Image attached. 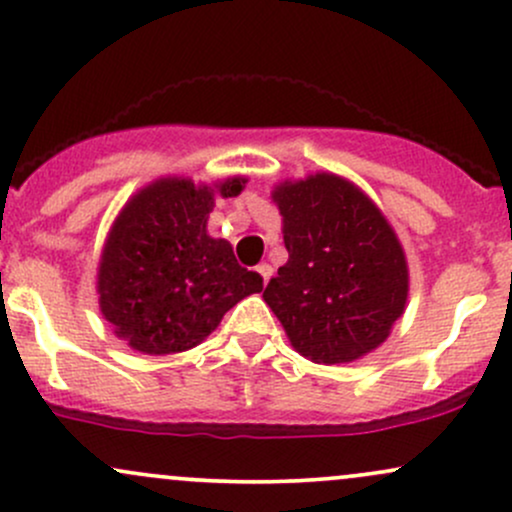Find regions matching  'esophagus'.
Segmentation results:
<instances>
[{
    "instance_id": "34e87169",
    "label": "esophagus",
    "mask_w": 512,
    "mask_h": 512,
    "mask_svg": "<svg viewBox=\"0 0 512 512\" xmlns=\"http://www.w3.org/2000/svg\"><path fill=\"white\" fill-rule=\"evenodd\" d=\"M257 272H260V276H262V281H264V284H267V281H269V279H272V272H274V269H272V264L262 262V264H260V267H257Z\"/></svg>"
}]
</instances>
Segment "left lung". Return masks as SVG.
Listing matches in <instances>:
<instances>
[{"label":"left lung","instance_id":"8db88e82","mask_svg":"<svg viewBox=\"0 0 512 512\" xmlns=\"http://www.w3.org/2000/svg\"><path fill=\"white\" fill-rule=\"evenodd\" d=\"M272 199L289 262L262 298L293 349L322 366L378 349L409 296L407 257L383 211L334 173L279 182Z\"/></svg>","mask_w":512,"mask_h":512}]
</instances>
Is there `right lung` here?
<instances>
[{
    "label": "right lung",
    "mask_w": 512,
    "mask_h": 512,
    "mask_svg": "<svg viewBox=\"0 0 512 512\" xmlns=\"http://www.w3.org/2000/svg\"><path fill=\"white\" fill-rule=\"evenodd\" d=\"M248 178L214 185L158 178L129 197L98 262V305L139 354L168 356L202 344L233 305L262 291L228 240L207 233L216 197H238Z\"/></svg>",
    "instance_id": "add662e5"
}]
</instances>
